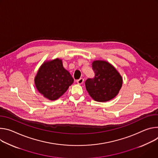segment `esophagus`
Instances as JSON below:
<instances>
[{
    "instance_id": "esophagus-1",
    "label": "esophagus",
    "mask_w": 158,
    "mask_h": 158,
    "mask_svg": "<svg viewBox=\"0 0 158 158\" xmlns=\"http://www.w3.org/2000/svg\"><path fill=\"white\" fill-rule=\"evenodd\" d=\"M83 81H84V79H83V78H80V79H78V80H77V83H78V84H79V85L82 84V83H83Z\"/></svg>"
}]
</instances>
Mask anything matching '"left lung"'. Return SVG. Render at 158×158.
I'll use <instances>...</instances> for the list:
<instances>
[{
  "mask_svg": "<svg viewBox=\"0 0 158 158\" xmlns=\"http://www.w3.org/2000/svg\"><path fill=\"white\" fill-rule=\"evenodd\" d=\"M92 68L95 77L85 81L89 95L94 100L101 102L114 98L121 89L122 77L112 64L105 61H94Z\"/></svg>",
  "mask_w": 158,
  "mask_h": 158,
  "instance_id": "obj_1",
  "label": "left lung"
}]
</instances>
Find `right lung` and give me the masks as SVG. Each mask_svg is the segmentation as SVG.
<instances>
[{
    "label": "right lung",
    "mask_w": 158,
    "mask_h": 158,
    "mask_svg": "<svg viewBox=\"0 0 158 158\" xmlns=\"http://www.w3.org/2000/svg\"><path fill=\"white\" fill-rule=\"evenodd\" d=\"M72 75L63 68L58 58L42 64L35 77L36 89L44 97L51 100L58 99L73 83Z\"/></svg>",
    "instance_id": "1"
}]
</instances>
